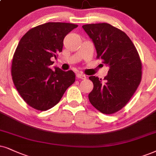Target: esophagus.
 <instances>
[{"mask_svg": "<svg viewBox=\"0 0 156 156\" xmlns=\"http://www.w3.org/2000/svg\"><path fill=\"white\" fill-rule=\"evenodd\" d=\"M76 76H77V78H80V79H83V80L86 79V76H85L84 74H82V73H77V74H76Z\"/></svg>", "mask_w": 156, "mask_h": 156, "instance_id": "1", "label": "esophagus"}]
</instances>
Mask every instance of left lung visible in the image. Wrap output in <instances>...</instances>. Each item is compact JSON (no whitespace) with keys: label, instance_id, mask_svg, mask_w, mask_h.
<instances>
[{"label":"left lung","instance_id":"8db88e82","mask_svg":"<svg viewBox=\"0 0 156 156\" xmlns=\"http://www.w3.org/2000/svg\"><path fill=\"white\" fill-rule=\"evenodd\" d=\"M82 27L94 42L97 58H101L109 67L104 80L89 77L94 88L88 98L101 113L114 114L127 104L141 81L138 52L124 31L109 23H91Z\"/></svg>","mask_w":156,"mask_h":156}]
</instances>
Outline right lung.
I'll return each instance as SVG.
<instances>
[{
    "label": "right lung",
    "instance_id": "obj_1",
    "mask_svg": "<svg viewBox=\"0 0 156 156\" xmlns=\"http://www.w3.org/2000/svg\"><path fill=\"white\" fill-rule=\"evenodd\" d=\"M76 27L73 23L48 22L31 29L19 41L12 60V79L20 96L34 109L52 108L76 80L73 70L50 68L54 63L51 58L62 52L64 38Z\"/></svg>",
    "mask_w": 156,
    "mask_h": 156
}]
</instances>
